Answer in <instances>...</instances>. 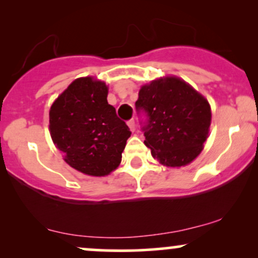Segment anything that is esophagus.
Masks as SVG:
<instances>
[{"label":"esophagus","mask_w":258,"mask_h":258,"mask_svg":"<svg viewBox=\"0 0 258 258\" xmlns=\"http://www.w3.org/2000/svg\"><path fill=\"white\" fill-rule=\"evenodd\" d=\"M127 125H128L130 130H131L132 132L136 131V122H135V120H130L128 122H127Z\"/></svg>","instance_id":"esophagus-1"}]
</instances>
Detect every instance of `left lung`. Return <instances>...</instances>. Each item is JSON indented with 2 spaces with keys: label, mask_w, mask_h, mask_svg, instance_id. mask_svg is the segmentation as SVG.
Here are the masks:
<instances>
[{
  "label": "left lung",
  "mask_w": 258,
  "mask_h": 258,
  "mask_svg": "<svg viewBox=\"0 0 258 258\" xmlns=\"http://www.w3.org/2000/svg\"><path fill=\"white\" fill-rule=\"evenodd\" d=\"M146 141L154 159L168 167L188 165L203 150L211 125L209 102L174 76L142 86L136 102Z\"/></svg>",
  "instance_id": "8db88e82"
}]
</instances>
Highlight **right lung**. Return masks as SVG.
Listing matches in <instances>:
<instances>
[{"mask_svg":"<svg viewBox=\"0 0 258 258\" xmlns=\"http://www.w3.org/2000/svg\"><path fill=\"white\" fill-rule=\"evenodd\" d=\"M108 87L93 78L76 79L49 110V131L67 164L88 176H106L120 165L128 126L106 100Z\"/></svg>","mask_w":258,"mask_h":258,"instance_id":"1","label":"right lung"}]
</instances>
